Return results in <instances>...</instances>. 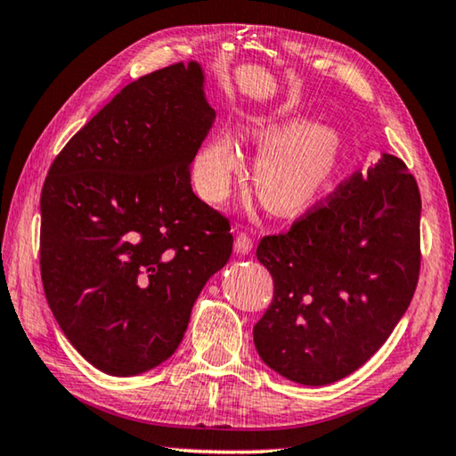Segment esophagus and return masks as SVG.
I'll use <instances>...</instances> for the list:
<instances>
[{
	"label": "esophagus",
	"instance_id": "esophagus-1",
	"mask_svg": "<svg viewBox=\"0 0 456 456\" xmlns=\"http://www.w3.org/2000/svg\"><path fill=\"white\" fill-rule=\"evenodd\" d=\"M253 249V239L247 235V233H237L235 237V251L239 256H245V253H249Z\"/></svg>",
	"mask_w": 456,
	"mask_h": 456
}]
</instances>
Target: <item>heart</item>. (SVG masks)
<instances>
[{
  "mask_svg": "<svg viewBox=\"0 0 456 456\" xmlns=\"http://www.w3.org/2000/svg\"><path fill=\"white\" fill-rule=\"evenodd\" d=\"M251 141L264 146L256 163L257 195L269 211L291 215L305 209L326 187L338 165L339 138L322 125H302L297 118H256L247 126ZM241 154L227 134L215 136L195 160L200 195L221 200L229 192Z\"/></svg>",
  "mask_w": 456,
  "mask_h": 456,
  "instance_id": "b5f03b06",
  "label": "heart"
}]
</instances>
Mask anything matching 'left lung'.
<instances>
[{
	"mask_svg": "<svg viewBox=\"0 0 456 456\" xmlns=\"http://www.w3.org/2000/svg\"><path fill=\"white\" fill-rule=\"evenodd\" d=\"M257 259L273 299L253 328L261 360L322 386L374 356L411 305L420 273V192L398 157L356 171L291 223Z\"/></svg>",
	"mask_w": 456,
	"mask_h": 456,
	"instance_id": "8db88e82",
	"label": "left lung"
}]
</instances>
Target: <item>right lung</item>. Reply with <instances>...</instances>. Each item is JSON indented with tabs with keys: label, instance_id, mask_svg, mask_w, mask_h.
<instances>
[{
	"label": "right lung",
	"instance_id": "obj_1",
	"mask_svg": "<svg viewBox=\"0 0 456 456\" xmlns=\"http://www.w3.org/2000/svg\"><path fill=\"white\" fill-rule=\"evenodd\" d=\"M213 122L199 64L179 61L122 88L45 176V299L106 374L134 376L173 356L197 296L233 249L229 219L191 187Z\"/></svg>",
	"mask_w": 456,
	"mask_h": 456
}]
</instances>
